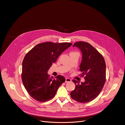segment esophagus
<instances>
[{"mask_svg":"<svg viewBox=\"0 0 125 125\" xmlns=\"http://www.w3.org/2000/svg\"><path fill=\"white\" fill-rule=\"evenodd\" d=\"M71 82V80L69 78H66V79H65V82L66 83H69Z\"/></svg>","mask_w":125,"mask_h":125,"instance_id":"34e87169","label":"esophagus"}]
</instances>
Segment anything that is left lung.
Returning a JSON list of instances; mask_svg holds the SVG:
<instances>
[{
  "label": "left lung",
  "mask_w": 125,
  "mask_h": 125,
  "mask_svg": "<svg viewBox=\"0 0 125 125\" xmlns=\"http://www.w3.org/2000/svg\"><path fill=\"white\" fill-rule=\"evenodd\" d=\"M73 47L79 48L82 52L80 70L82 76L85 75V81L80 84L73 80L75 88L70 96L78 102H89L99 95L104 87L106 81L105 62L100 52L87 42H76Z\"/></svg>",
  "instance_id": "left-lung-1"
}]
</instances>
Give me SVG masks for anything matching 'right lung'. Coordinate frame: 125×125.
<instances>
[{"mask_svg": "<svg viewBox=\"0 0 125 125\" xmlns=\"http://www.w3.org/2000/svg\"><path fill=\"white\" fill-rule=\"evenodd\" d=\"M73 44L69 42H45L37 44L29 51L22 63V80L30 96L39 102L52 99L65 77L58 75L50 77L48 71L62 52Z\"/></svg>", "mask_w": 125, "mask_h": 125, "instance_id": "obj_1", "label": "right lung"}]
</instances>
